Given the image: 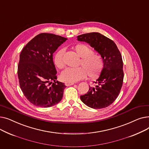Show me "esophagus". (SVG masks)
Masks as SVG:
<instances>
[{"label": "esophagus", "instance_id": "1", "mask_svg": "<svg viewBox=\"0 0 149 149\" xmlns=\"http://www.w3.org/2000/svg\"><path fill=\"white\" fill-rule=\"evenodd\" d=\"M75 83H73V82H69V81H66L65 82V85L67 86H71V85H73Z\"/></svg>", "mask_w": 149, "mask_h": 149}]
</instances>
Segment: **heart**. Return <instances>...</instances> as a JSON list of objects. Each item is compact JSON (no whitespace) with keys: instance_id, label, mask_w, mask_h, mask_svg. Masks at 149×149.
I'll return each mask as SVG.
<instances>
[{"instance_id":"b5f03b06","label":"heart","mask_w":149,"mask_h":149,"mask_svg":"<svg viewBox=\"0 0 149 149\" xmlns=\"http://www.w3.org/2000/svg\"><path fill=\"white\" fill-rule=\"evenodd\" d=\"M74 49L81 57L77 68H67L61 74V78L69 82H75L83 79L87 74L91 79L97 78L102 71L104 67V61L100 54L93 52V50L85 44H77ZM64 49L58 50L54 56L55 65L60 69L64 68Z\"/></svg>"}]
</instances>
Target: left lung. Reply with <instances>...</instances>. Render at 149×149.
<instances>
[{"label":"left lung","mask_w":149,"mask_h":149,"mask_svg":"<svg viewBox=\"0 0 149 149\" xmlns=\"http://www.w3.org/2000/svg\"><path fill=\"white\" fill-rule=\"evenodd\" d=\"M77 40L89 43L101 56L104 67L95 87H90L87 93L80 96L82 102L95 109L110 106L118 97L124 79L121 54L113 41L98 33L77 36Z\"/></svg>","instance_id":"8db88e82"}]
</instances>
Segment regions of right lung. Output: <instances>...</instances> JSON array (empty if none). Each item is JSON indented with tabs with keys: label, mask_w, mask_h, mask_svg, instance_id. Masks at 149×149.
Returning <instances> with one entry per match:
<instances>
[{
	"label": "right lung",
	"mask_w": 149,
	"mask_h": 149,
	"mask_svg": "<svg viewBox=\"0 0 149 149\" xmlns=\"http://www.w3.org/2000/svg\"><path fill=\"white\" fill-rule=\"evenodd\" d=\"M67 40L53 34L41 33L23 48L18 65L20 87L30 103L49 107L58 103L63 95V83L57 80L53 54Z\"/></svg>",
	"instance_id": "obj_1"
}]
</instances>
